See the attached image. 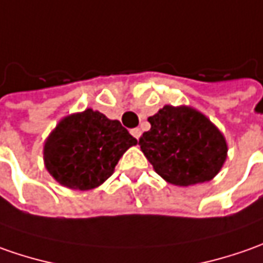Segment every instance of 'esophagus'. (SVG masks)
I'll return each instance as SVG.
<instances>
[{
  "instance_id": "34e87169",
  "label": "esophagus",
  "mask_w": 263,
  "mask_h": 263,
  "mask_svg": "<svg viewBox=\"0 0 263 263\" xmlns=\"http://www.w3.org/2000/svg\"><path fill=\"white\" fill-rule=\"evenodd\" d=\"M131 135L134 137V138L140 140V137H141V129H140V128H134V129H131Z\"/></svg>"
}]
</instances>
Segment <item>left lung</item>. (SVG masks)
Listing matches in <instances>:
<instances>
[{
    "mask_svg": "<svg viewBox=\"0 0 263 263\" xmlns=\"http://www.w3.org/2000/svg\"><path fill=\"white\" fill-rule=\"evenodd\" d=\"M141 151L156 173L176 186L210 182L220 173L229 145L222 132L191 106L166 104L148 118Z\"/></svg>",
    "mask_w": 263,
    "mask_h": 263,
    "instance_id": "left-lung-1",
    "label": "left lung"
}]
</instances>
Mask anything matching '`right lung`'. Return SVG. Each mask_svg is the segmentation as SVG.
Masks as SVG:
<instances>
[{
    "instance_id": "obj_1",
    "label": "right lung",
    "mask_w": 263,
    "mask_h": 263,
    "mask_svg": "<svg viewBox=\"0 0 263 263\" xmlns=\"http://www.w3.org/2000/svg\"><path fill=\"white\" fill-rule=\"evenodd\" d=\"M138 141L123 128L93 109L62 118L43 145V163L59 185L90 191L114 175L126 149Z\"/></svg>"
}]
</instances>
